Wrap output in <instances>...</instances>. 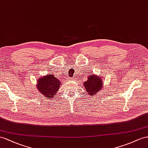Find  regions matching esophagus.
Here are the masks:
<instances>
[{
	"label": "esophagus",
	"instance_id": "obj_1",
	"mask_svg": "<svg viewBox=\"0 0 148 148\" xmlns=\"http://www.w3.org/2000/svg\"><path fill=\"white\" fill-rule=\"evenodd\" d=\"M74 79H75V78H74Z\"/></svg>",
	"mask_w": 148,
	"mask_h": 148
}]
</instances>
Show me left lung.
Masks as SVG:
<instances>
[{
    "label": "left lung",
    "instance_id": "obj_1",
    "mask_svg": "<svg viewBox=\"0 0 148 148\" xmlns=\"http://www.w3.org/2000/svg\"><path fill=\"white\" fill-rule=\"evenodd\" d=\"M103 81L101 78L96 76V75H89L88 80L84 83V88L86 91L88 92L90 96L96 95L97 92L101 90L103 86Z\"/></svg>",
    "mask_w": 148,
    "mask_h": 148
}]
</instances>
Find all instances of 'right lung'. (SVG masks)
Segmentation results:
<instances>
[{"instance_id": "obj_1", "label": "right lung", "mask_w": 148, "mask_h": 148, "mask_svg": "<svg viewBox=\"0 0 148 148\" xmlns=\"http://www.w3.org/2000/svg\"><path fill=\"white\" fill-rule=\"evenodd\" d=\"M37 88L39 91L45 96L51 99L58 91L61 82L54 77L53 74H48L37 80Z\"/></svg>"}]
</instances>
